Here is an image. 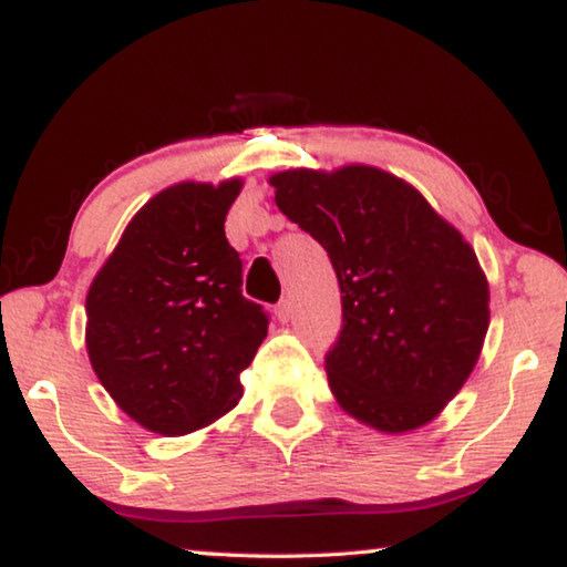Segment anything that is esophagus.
<instances>
[{"instance_id":"obj_1","label":"esophagus","mask_w":567,"mask_h":567,"mask_svg":"<svg viewBox=\"0 0 567 567\" xmlns=\"http://www.w3.org/2000/svg\"><path fill=\"white\" fill-rule=\"evenodd\" d=\"M275 316H277V320H280V323H287V320L292 318V302L290 300H280V306H277V310H275Z\"/></svg>"}]
</instances>
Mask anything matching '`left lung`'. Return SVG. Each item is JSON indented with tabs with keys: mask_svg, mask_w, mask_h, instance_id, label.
<instances>
[{
	"mask_svg": "<svg viewBox=\"0 0 567 567\" xmlns=\"http://www.w3.org/2000/svg\"><path fill=\"white\" fill-rule=\"evenodd\" d=\"M269 183L277 208L328 251L341 287V333L326 353L338 404L382 433L441 415L488 331V282L471 244L377 167L287 171Z\"/></svg>",
	"mask_w": 567,
	"mask_h": 567,
	"instance_id": "1",
	"label": "left lung"
}]
</instances>
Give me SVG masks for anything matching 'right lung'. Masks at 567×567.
Wrapping results in <instances>:
<instances>
[{"mask_svg":"<svg viewBox=\"0 0 567 567\" xmlns=\"http://www.w3.org/2000/svg\"><path fill=\"white\" fill-rule=\"evenodd\" d=\"M241 181L177 183L145 203L86 295L99 382L142 427L185 435L226 415L267 336L224 221Z\"/></svg>","mask_w":567,"mask_h":567,"instance_id":"1","label":"right lung"}]
</instances>
